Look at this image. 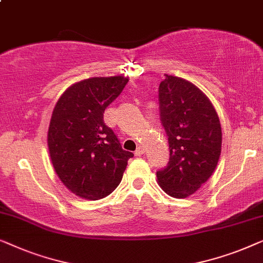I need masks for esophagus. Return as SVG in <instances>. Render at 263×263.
Masks as SVG:
<instances>
[{"mask_svg": "<svg viewBox=\"0 0 263 263\" xmlns=\"http://www.w3.org/2000/svg\"><path fill=\"white\" fill-rule=\"evenodd\" d=\"M143 154H144V146L139 145L138 147H137V150L135 151V155L136 156H142Z\"/></svg>", "mask_w": 263, "mask_h": 263, "instance_id": "obj_1", "label": "esophagus"}]
</instances>
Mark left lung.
Returning a JSON list of instances; mask_svg holds the SVG:
<instances>
[{"label":"left lung","mask_w":263,"mask_h":263,"mask_svg":"<svg viewBox=\"0 0 263 263\" xmlns=\"http://www.w3.org/2000/svg\"><path fill=\"white\" fill-rule=\"evenodd\" d=\"M160 117L170 156L156 173L158 184L173 198L193 194L210 179L219 161L221 127L209 98L193 83L165 75L158 87Z\"/></svg>","instance_id":"1"}]
</instances>
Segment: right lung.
<instances>
[{
    "label": "right lung",
    "instance_id": "obj_1",
    "mask_svg": "<svg viewBox=\"0 0 263 263\" xmlns=\"http://www.w3.org/2000/svg\"><path fill=\"white\" fill-rule=\"evenodd\" d=\"M128 82L126 77H93L69 87L54 106L47 145L64 186L88 200H99L119 186L130 151H125L103 113Z\"/></svg>",
    "mask_w": 263,
    "mask_h": 263
}]
</instances>
